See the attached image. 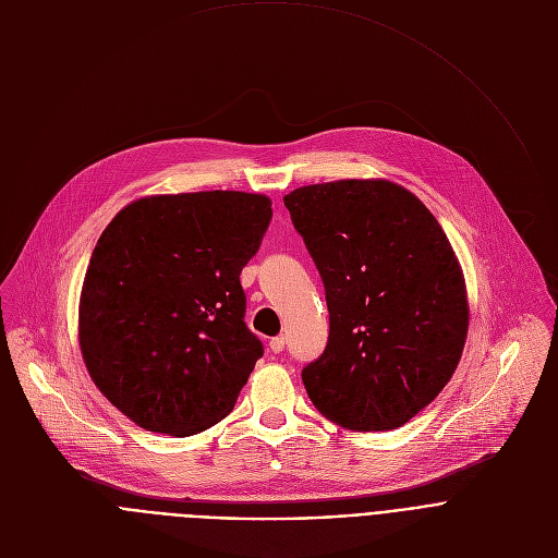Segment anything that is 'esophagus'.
Masks as SVG:
<instances>
[{"mask_svg":"<svg viewBox=\"0 0 558 558\" xmlns=\"http://www.w3.org/2000/svg\"><path fill=\"white\" fill-rule=\"evenodd\" d=\"M268 345H270V350H272L275 354H279V352L286 348V339H283V337H272Z\"/></svg>","mask_w":558,"mask_h":558,"instance_id":"esophagus-1","label":"esophagus"}]
</instances>
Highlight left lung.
Returning a JSON list of instances; mask_svg holds the SVG:
<instances>
[{
    "label": "left lung",
    "instance_id": "8db88e82",
    "mask_svg": "<svg viewBox=\"0 0 558 558\" xmlns=\"http://www.w3.org/2000/svg\"><path fill=\"white\" fill-rule=\"evenodd\" d=\"M330 313L324 354L301 373L332 423L395 429L452 379L470 307L452 245L410 191L386 179L313 183L283 197Z\"/></svg>",
    "mask_w": 558,
    "mask_h": 558
}]
</instances>
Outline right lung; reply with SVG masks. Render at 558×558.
I'll return each mask as SVG.
<instances>
[{
	"label": "right lung",
	"mask_w": 558,
	"mask_h": 558,
	"mask_svg": "<svg viewBox=\"0 0 558 558\" xmlns=\"http://www.w3.org/2000/svg\"><path fill=\"white\" fill-rule=\"evenodd\" d=\"M266 195L206 191L129 204L101 232L80 296L99 392L148 432L191 437L230 414L264 354L243 266L272 219Z\"/></svg>",
	"instance_id": "right-lung-1"
}]
</instances>
